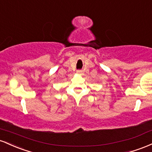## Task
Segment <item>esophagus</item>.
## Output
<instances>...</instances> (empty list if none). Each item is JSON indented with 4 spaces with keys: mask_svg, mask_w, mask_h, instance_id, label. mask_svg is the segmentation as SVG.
Here are the masks:
<instances>
[{
    "mask_svg": "<svg viewBox=\"0 0 152 152\" xmlns=\"http://www.w3.org/2000/svg\"><path fill=\"white\" fill-rule=\"evenodd\" d=\"M76 74L81 75V74H83V71H81V70H78L77 71H76Z\"/></svg>",
    "mask_w": 152,
    "mask_h": 152,
    "instance_id": "esophagus-1",
    "label": "esophagus"
}]
</instances>
